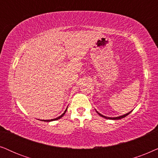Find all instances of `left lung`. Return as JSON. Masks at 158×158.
I'll return each mask as SVG.
<instances>
[{
	"instance_id": "8db88e82",
	"label": "left lung",
	"mask_w": 158,
	"mask_h": 158,
	"mask_svg": "<svg viewBox=\"0 0 158 158\" xmlns=\"http://www.w3.org/2000/svg\"><path fill=\"white\" fill-rule=\"evenodd\" d=\"M131 111H132V110H131ZM131 111H130V112L127 113H126V114H124V115H120V116H117V117H107V116H106V115H103L101 114V113H99L98 111H97V110H96V112H97V113H98V114L99 115H100V116H102V118H106V119H110V120H118V119H121V118H124V117H126V116H127V115H129V113H131Z\"/></svg>"
}]
</instances>
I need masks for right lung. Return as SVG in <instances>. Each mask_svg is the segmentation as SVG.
Listing matches in <instances>:
<instances>
[{
	"label": "right lung",
	"mask_w": 158,
	"mask_h": 158,
	"mask_svg": "<svg viewBox=\"0 0 158 158\" xmlns=\"http://www.w3.org/2000/svg\"><path fill=\"white\" fill-rule=\"evenodd\" d=\"M67 108H68V107H67L66 108V110H65V111L64 112V113H63L62 115H60V116H58V117H57V118H53V119H50V120H41V121H45V122H50V121H56V120H58V119H60V118H62L63 116H64V114L65 113H66V110H67Z\"/></svg>",
	"instance_id": "right-lung-1"
}]
</instances>
